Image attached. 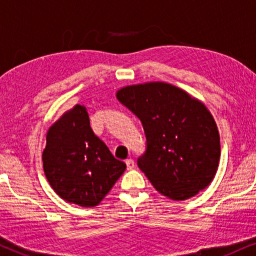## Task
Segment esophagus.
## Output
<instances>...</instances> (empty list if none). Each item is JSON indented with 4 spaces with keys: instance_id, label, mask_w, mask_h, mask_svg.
<instances>
[{
    "instance_id": "esophagus-1",
    "label": "esophagus",
    "mask_w": 256,
    "mask_h": 256,
    "mask_svg": "<svg viewBox=\"0 0 256 256\" xmlns=\"http://www.w3.org/2000/svg\"><path fill=\"white\" fill-rule=\"evenodd\" d=\"M126 166H128V170H132L134 167V161L132 158H128L126 160Z\"/></svg>"
}]
</instances>
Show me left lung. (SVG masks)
Here are the masks:
<instances>
[{
    "label": "left lung",
    "instance_id": "left-lung-1",
    "mask_svg": "<svg viewBox=\"0 0 256 256\" xmlns=\"http://www.w3.org/2000/svg\"><path fill=\"white\" fill-rule=\"evenodd\" d=\"M146 138L137 165L155 189L182 201L207 188L218 170L220 137L212 114L174 85L152 82L118 90Z\"/></svg>",
    "mask_w": 256,
    "mask_h": 256
}]
</instances>
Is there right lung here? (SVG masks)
Listing matches in <instances>:
<instances>
[{"instance_id": "obj_1", "label": "right lung", "mask_w": 256, "mask_h": 256, "mask_svg": "<svg viewBox=\"0 0 256 256\" xmlns=\"http://www.w3.org/2000/svg\"><path fill=\"white\" fill-rule=\"evenodd\" d=\"M42 160L54 192L82 207L98 206L126 168L91 130L86 108L80 104L50 126Z\"/></svg>"}]
</instances>
